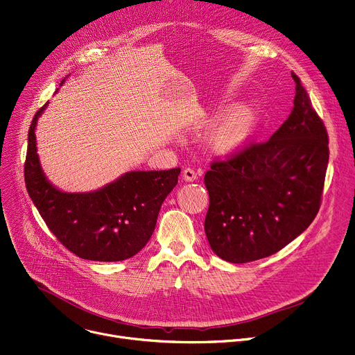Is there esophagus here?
Here are the masks:
<instances>
[{"instance_id": "1", "label": "esophagus", "mask_w": 355, "mask_h": 355, "mask_svg": "<svg viewBox=\"0 0 355 355\" xmlns=\"http://www.w3.org/2000/svg\"><path fill=\"white\" fill-rule=\"evenodd\" d=\"M182 178H184L185 181H196V180L198 178V174H197V171H196L194 168L187 167V168L182 171Z\"/></svg>"}]
</instances>
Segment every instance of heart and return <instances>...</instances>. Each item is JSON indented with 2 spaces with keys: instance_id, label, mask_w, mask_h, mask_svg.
<instances>
[{
  "instance_id": "1",
  "label": "heart",
  "mask_w": 355,
  "mask_h": 355,
  "mask_svg": "<svg viewBox=\"0 0 355 355\" xmlns=\"http://www.w3.org/2000/svg\"><path fill=\"white\" fill-rule=\"evenodd\" d=\"M254 114L250 107L239 106L225 114L209 133L211 148L222 155L241 150L252 135Z\"/></svg>"
}]
</instances>
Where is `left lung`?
<instances>
[{"label":"left lung","mask_w":355,"mask_h":355,"mask_svg":"<svg viewBox=\"0 0 355 355\" xmlns=\"http://www.w3.org/2000/svg\"><path fill=\"white\" fill-rule=\"evenodd\" d=\"M295 107L273 136L248 141L211 163L204 230L211 249L231 263L270 256L315 218L329 164V135L300 78Z\"/></svg>","instance_id":"1"}]
</instances>
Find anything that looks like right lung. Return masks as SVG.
Returning a JSON list of instances; mask_svg holds the SVG:
<instances>
[{"mask_svg": "<svg viewBox=\"0 0 355 355\" xmlns=\"http://www.w3.org/2000/svg\"><path fill=\"white\" fill-rule=\"evenodd\" d=\"M46 105L35 113L28 132L24 177L32 202L56 239L82 259H128L151 238L161 204L181 170L130 171L98 191L62 192L45 178L37 154L35 125Z\"/></svg>", "mask_w": 355, "mask_h": 355, "instance_id": "obj_1", "label": "right lung"}]
</instances>
